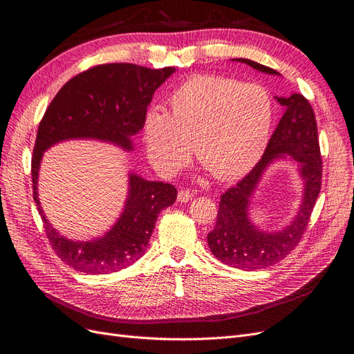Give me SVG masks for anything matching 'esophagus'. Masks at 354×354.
<instances>
[{
  "label": "esophagus",
  "mask_w": 354,
  "mask_h": 354,
  "mask_svg": "<svg viewBox=\"0 0 354 354\" xmlns=\"http://www.w3.org/2000/svg\"><path fill=\"white\" fill-rule=\"evenodd\" d=\"M193 191H189V189H180L179 193H178V201L179 203H188V201L193 198Z\"/></svg>",
  "instance_id": "obj_1"
}]
</instances>
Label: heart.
Returning a JSON list of instances; mask_svg holds the SVG:
<instances>
[{"label":"heart","instance_id":"b5f03b06","mask_svg":"<svg viewBox=\"0 0 354 354\" xmlns=\"http://www.w3.org/2000/svg\"><path fill=\"white\" fill-rule=\"evenodd\" d=\"M169 113L151 108L142 140L151 165L171 176L196 158L219 180L246 175L268 144L272 105L257 84L216 75H197L170 93Z\"/></svg>","mask_w":354,"mask_h":354}]
</instances>
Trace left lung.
<instances>
[{
	"label": "left lung",
	"mask_w": 354,
	"mask_h": 354,
	"mask_svg": "<svg viewBox=\"0 0 354 354\" xmlns=\"http://www.w3.org/2000/svg\"><path fill=\"white\" fill-rule=\"evenodd\" d=\"M231 60L246 64L259 73L280 75L277 71L250 59ZM274 97L283 106V115L268 140L264 156L236 187L221 196L215 228L207 234L210 252L216 259L240 270L266 268L286 258L301 241L320 193L322 158L313 108L299 93ZM280 158H290L297 163L303 198L296 218L286 227L264 232L250 221L248 207L265 170Z\"/></svg>",
	"instance_id": "8db88e82"
}]
</instances>
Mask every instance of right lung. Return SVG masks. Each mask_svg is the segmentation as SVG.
I'll return each instance as SVG.
<instances>
[{
	"instance_id": "obj_1",
	"label": "right lung",
	"mask_w": 354,
	"mask_h": 354,
	"mask_svg": "<svg viewBox=\"0 0 354 354\" xmlns=\"http://www.w3.org/2000/svg\"><path fill=\"white\" fill-rule=\"evenodd\" d=\"M175 68L149 69L133 64H106L71 78L59 90L38 126L32 154L34 200L44 222L47 239L65 264L87 274H108L133 264L145 254L160 212L175 203L174 185L147 180L130 171L124 209L108 233L75 241L59 233L38 200V171L44 151L69 139H95L133 151L132 136L156 90Z\"/></svg>"
}]
</instances>
